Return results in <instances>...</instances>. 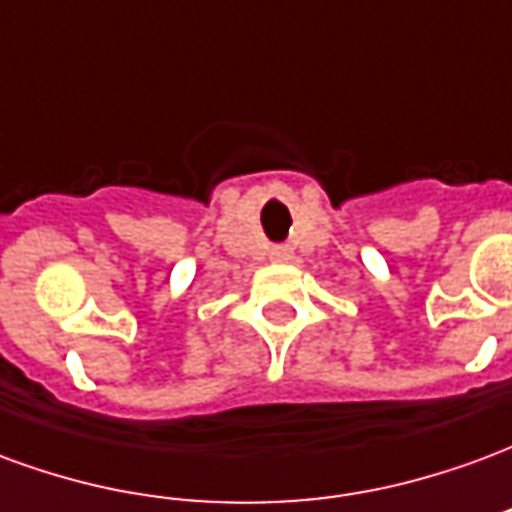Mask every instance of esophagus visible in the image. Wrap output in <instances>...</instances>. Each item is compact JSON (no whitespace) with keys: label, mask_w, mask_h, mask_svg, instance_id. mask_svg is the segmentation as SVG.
Wrapping results in <instances>:
<instances>
[{"label":"esophagus","mask_w":512,"mask_h":512,"mask_svg":"<svg viewBox=\"0 0 512 512\" xmlns=\"http://www.w3.org/2000/svg\"><path fill=\"white\" fill-rule=\"evenodd\" d=\"M271 260H277V263H288L290 249H285V246H277V249H271Z\"/></svg>","instance_id":"obj_1"}]
</instances>
